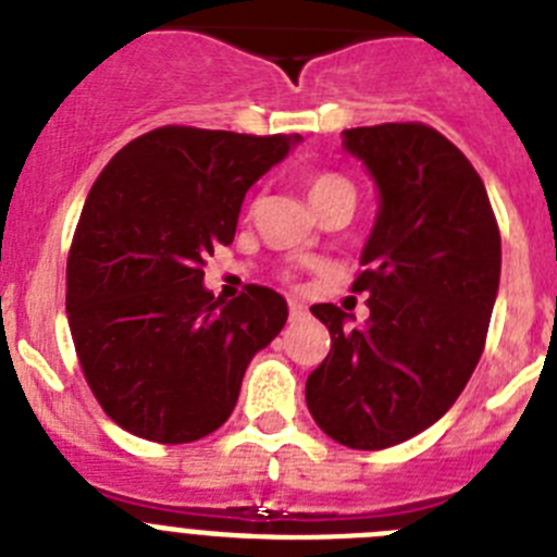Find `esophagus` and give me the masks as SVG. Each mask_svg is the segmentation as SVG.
Wrapping results in <instances>:
<instances>
[{
	"mask_svg": "<svg viewBox=\"0 0 557 557\" xmlns=\"http://www.w3.org/2000/svg\"><path fill=\"white\" fill-rule=\"evenodd\" d=\"M288 313H292V319L297 322V319H306L308 317V308L299 302V299H288Z\"/></svg>",
	"mask_w": 557,
	"mask_h": 557,
	"instance_id": "1",
	"label": "esophagus"
}]
</instances>
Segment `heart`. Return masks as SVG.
Listing matches in <instances>:
<instances>
[{
  "label": "heart",
  "mask_w": 557,
  "mask_h": 557,
  "mask_svg": "<svg viewBox=\"0 0 557 557\" xmlns=\"http://www.w3.org/2000/svg\"><path fill=\"white\" fill-rule=\"evenodd\" d=\"M342 185H347L342 176H333V173H317V176L308 178V198L313 201V198L322 196V193L333 190V187H342ZM347 187H350V185H347Z\"/></svg>",
  "instance_id": "1"
}]
</instances>
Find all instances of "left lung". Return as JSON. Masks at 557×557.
<instances>
[{"mask_svg": "<svg viewBox=\"0 0 557 557\" xmlns=\"http://www.w3.org/2000/svg\"><path fill=\"white\" fill-rule=\"evenodd\" d=\"M379 190L361 249L370 317L311 306L331 331L308 375L311 418L347 448L379 451L425 432L466 389L499 294L502 238L485 185L457 145L429 125L342 132Z\"/></svg>", "mask_w": 557, "mask_h": 557, "instance_id": "left-lung-1", "label": "left lung"}]
</instances>
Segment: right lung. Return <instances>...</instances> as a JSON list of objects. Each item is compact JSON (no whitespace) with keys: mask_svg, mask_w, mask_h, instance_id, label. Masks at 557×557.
Here are the masks:
<instances>
[{"mask_svg":"<svg viewBox=\"0 0 557 557\" xmlns=\"http://www.w3.org/2000/svg\"><path fill=\"white\" fill-rule=\"evenodd\" d=\"M297 143L168 125L125 145L91 185L66 260V313L91 393L120 429L176 446L232 414L288 306L265 285L215 299L201 265L235 238L246 190Z\"/></svg>","mask_w":557,"mask_h":557,"instance_id":"add662e5","label":"right lung"}]
</instances>
